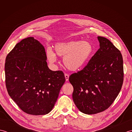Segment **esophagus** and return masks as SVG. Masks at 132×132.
I'll return each instance as SVG.
<instances>
[{"label": "esophagus", "mask_w": 132, "mask_h": 132, "mask_svg": "<svg viewBox=\"0 0 132 132\" xmlns=\"http://www.w3.org/2000/svg\"><path fill=\"white\" fill-rule=\"evenodd\" d=\"M64 77H65L66 80V81L69 80V74H64Z\"/></svg>", "instance_id": "esophagus-1"}]
</instances>
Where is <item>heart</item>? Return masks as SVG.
Masks as SVG:
<instances>
[{
    "label": "heart",
    "instance_id": "b5f03b06",
    "mask_svg": "<svg viewBox=\"0 0 132 132\" xmlns=\"http://www.w3.org/2000/svg\"><path fill=\"white\" fill-rule=\"evenodd\" d=\"M54 49L55 54L63 57L64 66L71 71L83 68L94 52L93 46L87 41H69L58 43L55 45ZM46 54L50 62H55L57 57L50 48L47 49Z\"/></svg>",
    "mask_w": 132,
    "mask_h": 132
}]
</instances>
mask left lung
I'll list each match as a JSON object with an SVG mask.
<instances>
[{"instance_id":"obj_1","label":"left lung","mask_w":132,"mask_h":132,"mask_svg":"<svg viewBox=\"0 0 132 132\" xmlns=\"http://www.w3.org/2000/svg\"><path fill=\"white\" fill-rule=\"evenodd\" d=\"M100 48L82 70L72 74V99L82 112L92 114L106 110L121 90L124 80L120 50L105 37L98 36Z\"/></svg>"}]
</instances>
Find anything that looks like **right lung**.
Masks as SVG:
<instances>
[{
	"label": "right lung",
	"mask_w": 132,
	"mask_h": 132,
	"mask_svg": "<svg viewBox=\"0 0 132 132\" xmlns=\"http://www.w3.org/2000/svg\"><path fill=\"white\" fill-rule=\"evenodd\" d=\"M43 45L32 37L22 40L5 59V86L10 97L22 111L44 115L54 107L65 82L62 71L47 67Z\"/></svg>",
	"instance_id": "right-lung-1"
}]
</instances>
